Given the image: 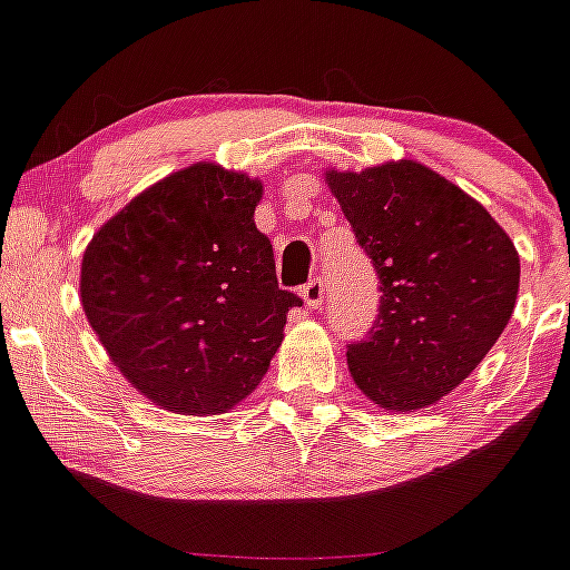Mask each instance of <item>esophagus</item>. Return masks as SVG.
<instances>
[{
  "label": "esophagus",
  "instance_id": "34e87169",
  "mask_svg": "<svg viewBox=\"0 0 570 570\" xmlns=\"http://www.w3.org/2000/svg\"><path fill=\"white\" fill-rule=\"evenodd\" d=\"M301 295H303V301H306L308 308H320L322 301H325V284H322L320 278L308 281V284L303 286Z\"/></svg>",
  "mask_w": 570,
  "mask_h": 570
}]
</instances>
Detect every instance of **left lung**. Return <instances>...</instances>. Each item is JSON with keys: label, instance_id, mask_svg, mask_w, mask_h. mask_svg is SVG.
I'll return each instance as SVG.
<instances>
[{"label": "left lung", "instance_id": "8db88e82", "mask_svg": "<svg viewBox=\"0 0 570 570\" xmlns=\"http://www.w3.org/2000/svg\"><path fill=\"white\" fill-rule=\"evenodd\" d=\"M325 184L381 275V314L347 366L392 413L435 405L480 366L513 317L521 262L485 206L416 159L325 168Z\"/></svg>", "mask_w": 570, "mask_h": 570}]
</instances>
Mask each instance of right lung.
Wrapping results in <instances>:
<instances>
[{
    "mask_svg": "<svg viewBox=\"0 0 570 570\" xmlns=\"http://www.w3.org/2000/svg\"><path fill=\"white\" fill-rule=\"evenodd\" d=\"M262 181L217 163L159 178L82 253L79 301L109 361L181 416L237 407L267 375L301 297L278 289L253 223Z\"/></svg>",
    "mask_w": 570,
    "mask_h": 570,
    "instance_id": "add662e5",
    "label": "right lung"
}]
</instances>
